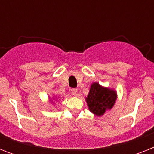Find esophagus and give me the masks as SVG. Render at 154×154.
<instances>
[{"label":"esophagus","mask_w":154,"mask_h":154,"mask_svg":"<svg viewBox=\"0 0 154 154\" xmlns=\"http://www.w3.org/2000/svg\"><path fill=\"white\" fill-rule=\"evenodd\" d=\"M71 93H72V95H74V96H76L77 94V89H71Z\"/></svg>","instance_id":"1"}]
</instances>
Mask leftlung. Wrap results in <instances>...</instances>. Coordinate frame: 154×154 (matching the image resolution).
<instances>
[{
  "label": "left lung",
  "instance_id": "1",
  "mask_svg": "<svg viewBox=\"0 0 154 154\" xmlns=\"http://www.w3.org/2000/svg\"><path fill=\"white\" fill-rule=\"evenodd\" d=\"M117 99L115 89L102 86L98 82H94L90 85L88 96L85 97L89 111L97 117H101L112 109Z\"/></svg>",
  "mask_w": 154,
  "mask_h": 154
}]
</instances>
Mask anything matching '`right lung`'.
<instances>
[{
    "mask_svg": "<svg viewBox=\"0 0 154 154\" xmlns=\"http://www.w3.org/2000/svg\"><path fill=\"white\" fill-rule=\"evenodd\" d=\"M57 100V97H56V96H53L52 97H49V101L50 103H52L53 105H55V101Z\"/></svg>",
    "mask_w": 154,
    "mask_h": 154,
    "instance_id": "1",
    "label": "right lung"
}]
</instances>
